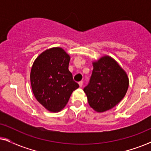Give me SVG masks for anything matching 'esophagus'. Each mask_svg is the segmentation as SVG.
<instances>
[{"instance_id":"esophagus-1","label":"esophagus","mask_w":151,"mask_h":151,"mask_svg":"<svg viewBox=\"0 0 151 151\" xmlns=\"http://www.w3.org/2000/svg\"><path fill=\"white\" fill-rule=\"evenodd\" d=\"M78 84H79L80 87H82V85H83V82H82V81H80V82H78Z\"/></svg>"}]
</instances>
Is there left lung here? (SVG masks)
Here are the masks:
<instances>
[{
  "mask_svg": "<svg viewBox=\"0 0 151 151\" xmlns=\"http://www.w3.org/2000/svg\"><path fill=\"white\" fill-rule=\"evenodd\" d=\"M93 65L91 76L84 91L90 106L98 112H104L122 100L129 87V78L111 57L101 58Z\"/></svg>",
  "mask_w": 151,
  "mask_h": 151,
  "instance_id": "obj_1",
  "label": "left lung"
}]
</instances>
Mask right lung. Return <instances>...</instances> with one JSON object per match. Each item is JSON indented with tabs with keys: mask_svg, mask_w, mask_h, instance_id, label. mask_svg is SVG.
<instances>
[{
	"mask_svg": "<svg viewBox=\"0 0 151 151\" xmlns=\"http://www.w3.org/2000/svg\"><path fill=\"white\" fill-rule=\"evenodd\" d=\"M69 55L55 47L41 53L35 60L30 80L36 100L47 110L58 112L67 104L79 84L69 71Z\"/></svg>",
	"mask_w": 151,
	"mask_h": 151,
	"instance_id": "obj_1",
	"label": "right lung"
}]
</instances>
